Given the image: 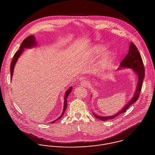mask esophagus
Here are the masks:
<instances>
[{"label": "esophagus", "mask_w": 155, "mask_h": 155, "mask_svg": "<svg viewBox=\"0 0 155 155\" xmlns=\"http://www.w3.org/2000/svg\"><path fill=\"white\" fill-rule=\"evenodd\" d=\"M81 85L82 87H88L89 85V82L86 80H83L81 82Z\"/></svg>", "instance_id": "obj_1"}]
</instances>
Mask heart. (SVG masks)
Instances as JSON below:
<instances>
[{
  "mask_svg": "<svg viewBox=\"0 0 155 155\" xmlns=\"http://www.w3.org/2000/svg\"><path fill=\"white\" fill-rule=\"evenodd\" d=\"M106 48L101 45H97L93 46L90 50L89 53L94 57H99L105 51ZM112 58V54L110 52L105 53L99 63V67L101 70H105L110 64Z\"/></svg>",
  "mask_w": 155,
  "mask_h": 155,
  "instance_id": "obj_1",
  "label": "heart"
}]
</instances>
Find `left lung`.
Segmentation results:
<instances>
[{
    "label": "left lung",
    "instance_id": "left-lung-1",
    "mask_svg": "<svg viewBox=\"0 0 155 155\" xmlns=\"http://www.w3.org/2000/svg\"><path fill=\"white\" fill-rule=\"evenodd\" d=\"M120 67H129L133 68V70L137 73V74L138 76V85L133 98L121 110L119 111V113H117V114L110 116L103 117L100 116H97L95 114L93 113L96 118L99 119L103 121L112 119L117 117L118 115L125 112V111L131 106V105L133 104L134 103L136 102L139 98L140 92L143 86V79L145 75V70L140 52L138 51L136 46L133 44V42H131L130 44L128 53L120 63Z\"/></svg>",
    "mask_w": 155,
    "mask_h": 155
}]
</instances>
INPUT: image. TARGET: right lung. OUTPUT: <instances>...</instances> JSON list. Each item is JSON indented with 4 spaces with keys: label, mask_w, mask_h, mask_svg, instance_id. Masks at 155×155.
<instances>
[{
    "label": "right lung",
    "mask_w": 155,
    "mask_h": 155,
    "mask_svg": "<svg viewBox=\"0 0 155 155\" xmlns=\"http://www.w3.org/2000/svg\"><path fill=\"white\" fill-rule=\"evenodd\" d=\"M36 42L35 41V38L34 37V36L33 35H31V36H29L28 37H27L23 41H22L21 45L20 46V48L19 50H18L15 54H14V57H13V59L12 60V62L11 63V78H12V74H13V71H14V66L18 60V58H19V57L20 56V55L21 54L23 50H24V48H31L32 46H34L35 45H36ZM71 89H72V87H70V88L68 89L66 92V95H65V97H64V109H63V113L61 114V115L55 120L52 122V123H54L55 122L56 120L61 119L62 117V116H63L65 111L66 110L67 106V98L68 97V95L70 94L71 91Z\"/></svg>",
    "instance_id": "add662e5"
}]
</instances>
